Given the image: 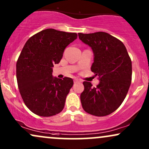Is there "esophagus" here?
Listing matches in <instances>:
<instances>
[{
	"label": "esophagus",
	"instance_id": "obj_1",
	"mask_svg": "<svg viewBox=\"0 0 149 149\" xmlns=\"http://www.w3.org/2000/svg\"><path fill=\"white\" fill-rule=\"evenodd\" d=\"M78 82H81V80L78 79H74V84H77V83H78Z\"/></svg>",
	"mask_w": 149,
	"mask_h": 149
}]
</instances>
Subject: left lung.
Masks as SVG:
<instances>
[{"label": "left lung", "mask_w": 149, "mask_h": 149, "mask_svg": "<svg viewBox=\"0 0 149 149\" xmlns=\"http://www.w3.org/2000/svg\"><path fill=\"white\" fill-rule=\"evenodd\" d=\"M78 36L91 47L94 62L91 70L100 80L96 87L84 81V90L80 95L82 107L93 116H107L116 111L126 97L132 81V61L123 43L109 33Z\"/></svg>", "instance_id": "obj_1"}]
</instances>
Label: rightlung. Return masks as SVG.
Returning <instances> with one entry per match:
<instances>
[{
    "instance_id": "right-lung-1",
    "label": "right lung",
    "mask_w": 149,
    "mask_h": 149,
    "mask_svg": "<svg viewBox=\"0 0 149 149\" xmlns=\"http://www.w3.org/2000/svg\"><path fill=\"white\" fill-rule=\"evenodd\" d=\"M77 38L75 33L47 29L26 42L17 62V80L23 100L33 113L49 117L63 109L73 80L53 77L52 68Z\"/></svg>"
}]
</instances>
